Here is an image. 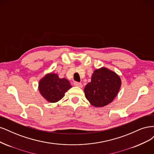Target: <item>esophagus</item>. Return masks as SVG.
<instances>
[{
	"label": "esophagus",
	"instance_id": "obj_1",
	"mask_svg": "<svg viewBox=\"0 0 154 154\" xmlns=\"http://www.w3.org/2000/svg\"><path fill=\"white\" fill-rule=\"evenodd\" d=\"M73 85L75 86H77L79 88H82V84L81 82H75L73 83Z\"/></svg>",
	"mask_w": 154,
	"mask_h": 154
}]
</instances>
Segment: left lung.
Returning a JSON list of instances; mask_svg holds the SVG:
<instances>
[{
	"mask_svg": "<svg viewBox=\"0 0 154 154\" xmlns=\"http://www.w3.org/2000/svg\"><path fill=\"white\" fill-rule=\"evenodd\" d=\"M121 85V79L117 73L102 67L93 72L91 82L84 88V93L93 106L102 107L112 102Z\"/></svg>",
	"mask_w": 154,
	"mask_h": 154,
	"instance_id": "left-lung-1",
	"label": "left lung"
}]
</instances>
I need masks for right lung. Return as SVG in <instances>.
<instances>
[{"instance_id":"add662e5","label":"right lung","mask_w":154,"mask_h":154,"mask_svg":"<svg viewBox=\"0 0 154 154\" xmlns=\"http://www.w3.org/2000/svg\"><path fill=\"white\" fill-rule=\"evenodd\" d=\"M72 88L66 79H60L57 73H49L42 78L38 83V90L42 97L47 101L56 103L64 96Z\"/></svg>"}]
</instances>
